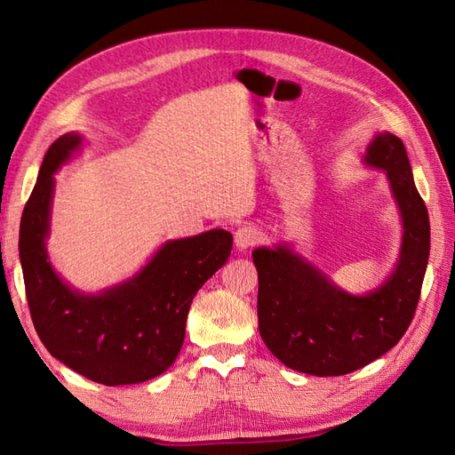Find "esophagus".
Wrapping results in <instances>:
<instances>
[{"mask_svg":"<svg viewBox=\"0 0 455 455\" xmlns=\"http://www.w3.org/2000/svg\"><path fill=\"white\" fill-rule=\"evenodd\" d=\"M261 239V231L254 226H243L237 229L235 233V244L237 249L244 251V249H251V246H256Z\"/></svg>","mask_w":455,"mask_h":455,"instance_id":"34e87169","label":"esophagus"}]
</instances>
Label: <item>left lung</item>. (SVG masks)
I'll list each match as a JSON object with an SVG mask.
<instances>
[{"label": "left lung", "instance_id": "8db88e82", "mask_svg": "<svg viewBox=\"0 0 455 455\" xmlns=\"http://www.w3.org/2000/svg\"><path fill=\"white\" fill-rule=\"evenodd\" d=\"M366 163L387 172L404 226L401 259L376 292L338 291L284 246L252 252L259 336L284 366L304 374L343 376L379 359L404 336L418 307L431 226L406 148L395 134L379 132L368 146Z\"/></svg>", "mask_w": 455, "mask_h": 455}]
</instances>
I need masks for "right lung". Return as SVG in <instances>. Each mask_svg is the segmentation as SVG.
Segmentation results:
<instances>
[{"label":"right lung","instance_id":"obj_1","mask_svg":"<svg viewBox=\"0 0 455 455\" xmlns=\"http://www.w3.org/2000/svg\"><path fill=\"white\" fill-rule=\"evenodd\" d=\"M79 144L74 132L54 140L26 201L19 235L26 299L54 359L109 387L140 383L163 374L180 353L191 301L228 261L233 237L212 229L169 241L129 283L99 296L70 291L47 261L45 237L52 172Z\"/></svg>","mask_w":455,"mask_h":455}]
</instances>
